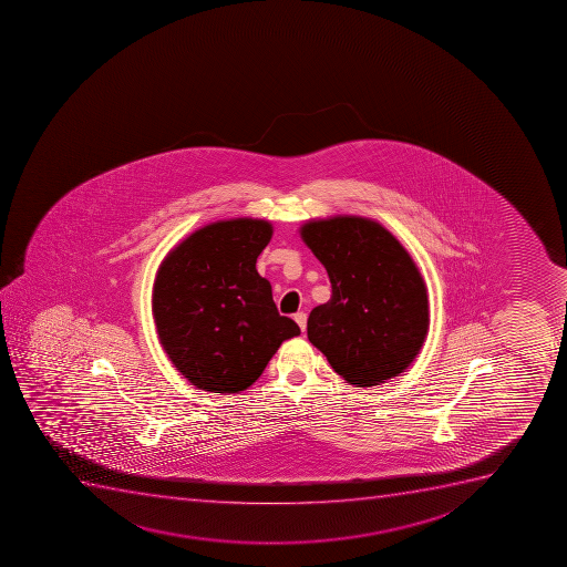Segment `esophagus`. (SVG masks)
I'll use <instances>...</instances> for the list:
<instances>
[{
	"instance_id": "esophagus-1",
	"label": "esophagus",
	"mask_w": 567,
	"mask_h": 567,
	"mask_svg": "<svg viewBox=\"0 0 567 567\" xmlns=\"http://www.w3.org/2000/svg\"><path fill=\"white\" fill-rule=\"evenodd\" d=\"M293 320H296V323H298L301 331L307 329V315H305V312H298V315H293Z\"/></svg>"
}]
</instances>
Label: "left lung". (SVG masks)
Instances as JSON below:
<instances>
[{
    "label": "left lung",
    "mask_w": 567,
    "mask_h": 567,
    "mask_svg": "<svg viewBox=\"0 0 567 567\" xmlns=\"http://www.w3.org/2000/svg\"><path fill=\"white\" fill-rule=\"evenodd\" d=\"M326 266L332 296L316 307L307 334L349 384L377 386L414 362L429 332V293L403 244L377 219L331 216L299 227Z\"/></svg>",
    "instance_id": "obj_1"
}]
</instances>
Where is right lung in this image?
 I'll list each match as a JSON object with an SVG mask.
<instances>
[{"mask_svg":"<svg viewBox=\"0 0 567 567\" xmlns=\"http://www.w3.org/2000/svg\"><path fill=\"white\" fill-rule=\"evenodd\" d=\"M274 236L268 219L203 225L169 249L153 282L158 342L197 390L244 392L262 375L280 343L299 337L280 316L257 258Z\"/></svg>","mask_w":567,"mask_h":567,"instance_id":"obj_1","label":"right lung"}]
</instances>
